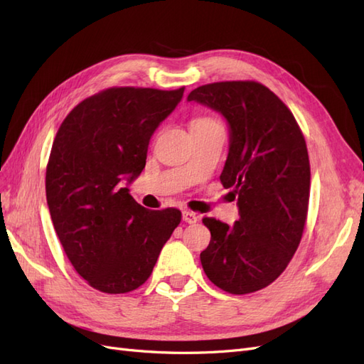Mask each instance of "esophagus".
I'll use <instances>...</instances> for the list:
<instances>
[{
    "label": "esophagus",
    "mask_w": 364,
    "mask_h": 364,
    "mask_svg": "<svg viewBox=\"0 0 364 364\" xmlns=\"http://www.w3.org/2000/svg\"><path fill=\"white\" fill-rule=\"evenodd\" d=\"M183 221L188 223V224H195L196 221H198V216H196L193 212L191 210H184L183 212Z\"/></svg>",
    "instance_id": "34e87169"
}]
</instances>
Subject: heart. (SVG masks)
I'll list each match as a JSON object with an SVG mask.
<instances>
[{"label": "heart", "mask_w": 364, "mask_h": 364, "mask_svg": "<svg viewBox=\"0 0 364 364\" xmlns=\"http://www.w3.org/2000/svg\"><path fill=\"white\" fill-rule=\"evenodd\" d=\"M218 123L215 119L210 117H198L192 120V129L193 128H201V127H207V124H215Z\"/></svg>", "instance_id": "heart-1"}]
</instances>
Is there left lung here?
Here are the masks:
<instances>
[{"mask_svg":"<svg viewBox=\"0 0 364 364\" xmlns=\"http://www.w3.org/2000/svg\"><path fill=\"white\" fill-rule=\"evenodd\" d=\"M188 100L220 111L230 124V151L220 180L233 189L240 221L233 227L203 218L210 244L204 273L230 294L268 287L284 273L304 235L311 169L306 141L293 112L255 80L195 88Z\"/></svg>","mask_w":364,"mask_h":364,"instance_id":"8db88e82","label":"left lung"}]
</instances>
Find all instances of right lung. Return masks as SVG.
<instances>
[{
  "instance_id": "add662e5",
  "label": "right lung",
  "mask_w": 364,
  "mask_h": 364,
  "mask_svg": "<svg viewBox=\"0 0 364 364\" xmlns=\"http://www.w3.org/2000/svg\"><path fill=\"white\" fill-rule=\"evenodd\" d=\"M183 92L102 90L77 103L56 132L46 171L50 216L71 265L102 293H129L146 282L181 221L173 207L144 209L122 181L141 173L151 136Z\"/></svg>"
}]
</instances>
